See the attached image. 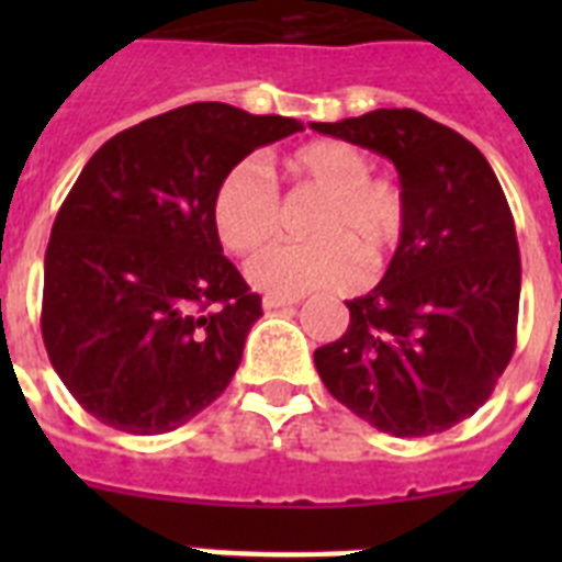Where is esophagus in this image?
<instances>
[{
  "instance_id": "esophagus-1",
  "label": "esophagus",
  "mask_w": 562,
  "mask_h": 562,
  "mask_svg": "<svg viewBox=\"0 0 562 562\" xmlns=\"http://www.w3.org/2000/svg\"><path fill=\"white\" fill-rule=\"evenodd\" d=\"M265 312H277V308H285V306H297V300L294 297H280V294H268L262 300Z\"/></svg>"
}]
</instances>
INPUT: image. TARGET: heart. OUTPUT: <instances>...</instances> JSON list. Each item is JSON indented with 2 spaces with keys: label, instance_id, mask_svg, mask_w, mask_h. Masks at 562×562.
I'll list each match as a JSON object with an SVG mask.
<instances>
[{
  "label": "heart",
  "instance_id": "b5f03b06",
  "mask_svg": "<svg viewBox=\"0 0 562 562\" xmlns=\"http://www.w3.org/2000/svg\"><path fill=\"white\" fill-rule=\"evenodd\" d=\"M294 180L326 192L315 221V241L273 245L247 262V280L280 297L352 289L364 265L379 271L405 229V194L393 180L370 178L373 162L341 139H317L285 157ZM212 224L233 254H254L280 229V192L256 160H238L212 194Z\"/></svg>",
  "mask_w": 562,
  "mask_h": 562
}]
</instances>
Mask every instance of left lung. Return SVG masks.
Masks as SVG:
<instances>
[{
	"label": "left lung",
	"mask_w": 562,
	"mask_h": 562,
	"mask_svg": "<svg viewBox=\"0 0 562 562\" xmlns=\"http://www.w3.org/2000/svg\"><path fill=\"white\" fill-rule=\"evenodd\" d=\"M312 127L387 157L405 194L396 254L370 294L347 300L350 326L317 347V373L384 435L446 431L490 400L516 347L522 262L496 171L408 108Z\"/></svg>",
	"instance_id": "1"
}]
</instances>
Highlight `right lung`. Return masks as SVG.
I'll list each match as a JSON object with an SVG mask.
<instances>
[{"instance_id": "add662e5", "label": "right lung", "mask_w": 562, "mask_h": 562, "mask_svg": "<svg viewBox=\"0 0 562 562\" xmlns=\"http://www.w3.org/2000/svg\"><path fill=\"white\" fill-rule=\"evenodd\" d=\"M297 131L198 101L127 127L83 166L52 224L40 326L60 382L104 426L175 431L236 375L262 297L221 254L212 194Z\"/></svg>"}]
</instances>
